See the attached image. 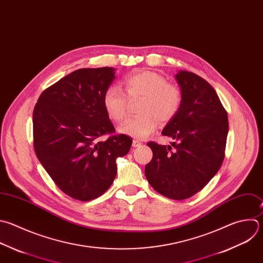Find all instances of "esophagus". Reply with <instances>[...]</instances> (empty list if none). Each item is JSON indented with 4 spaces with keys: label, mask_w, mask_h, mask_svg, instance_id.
<instances>
[{
    "label": "esophagus",
    "mask_w": 263,
    "mask_h": 263,
    "mask_svg": "<svg viewBox=\"0 0 263 263\" xmlns=\"http://www.w3.org/2000/svg\"><path fill=\"white\" fill-rule=\"evenodd\" d=\"M132 145H133V147H137V146H139V145H141V142L139 141V140H133V143H132Z\"/></svg>",
    "instance_id": "esophagus-1"
}]
</instances>
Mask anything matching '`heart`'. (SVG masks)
Listing matches in <instances>:
<instances>
[{
	"label": "heart",
	"instance_id": "b5f03b06",
	"mask_svg": "<svg viewBox=\"0 0 263 263\" xmlns=\"http://www.w3.org/2000/svg\"><path fill=\"white\" fill-rule=\"evenodd\" d=\"M123 85L128 99H140L137 117L127 119L119 128L122 134L137 139L151 135L161 123H167L179 112L182 93L168 83L162 75L153 71H139L126 76ZM128 100L120 87L109 86L103 96V106L115 122H122L127 114Z\"/></svg>",
	"mask_w": 263,
	"mask_h": 263
}]
</instances>
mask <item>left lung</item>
<instances>
[{"mask_svg":"<svg viewBox=\"0 0 263 263\" xmlns=\"http://www.w3.org/2000/svg\"><path fill=\"white\" fill-rule=\"evenodd\" d=\"M182 105L162 131L176 141L161 145L149 141L152 161L144 173L149 185L161 195L187 199L200 190L220 169L228 134V117L214 87L202 77L180 71Z\"/></svg>","mask_w":263,"mask_h":263,"instance_id":"left-lung-1","label":"left lung"}]
</instances>
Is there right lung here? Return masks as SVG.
<instances>
[{
	"label": "right lung",
	"mask_w": 263,
	"mask_h": 263,
	"mask_svg": "<svg viewBox=\"0 0 263 263\" xmlns=\"http://www.w3.org/2000/svg\"><path fill=\"white\" fill-rule=\"evenodd\" d=\"M115 69L83 68L40 95L33 112L34 149L54 184L68 196L89 201L117 177V159L130 151L131 137L114 135L103 96ZM112 135L105 141L100 137Z\"/></svg>",
	"instance_id": "right-lung-1"
}]
</instances>
